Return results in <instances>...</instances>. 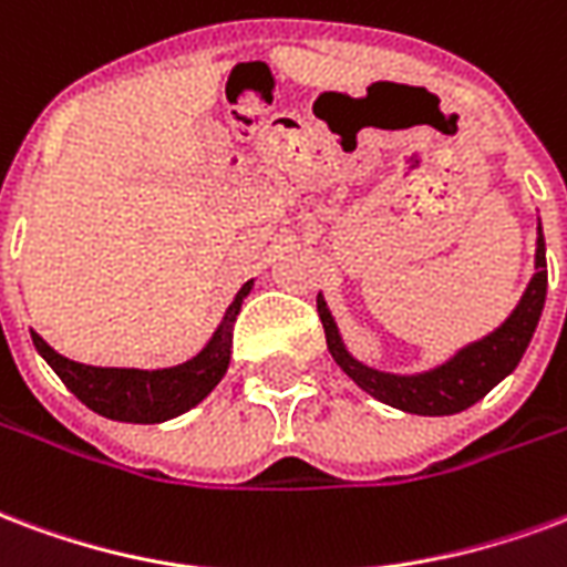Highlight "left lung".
Instances as JSON below:
<instances>
[{
    "label": "left lung",
    "mask_w": 567,
    "mask_h": 567,
    "mask_svg": "<svg viewBox=\"0 0 567 567\" xmlns=\"http://www.w3.org/2000/svg\"><path fill=\"white\" fill-rule=\"evenodd\" d=\"M547 297V255H544V234L538 221V249H535V276H532L526 295L519 297L517 309L507 316L502 327H496L489 337L477 339L454 358L430 372L417 375H393V372H379L348 354L346 342L339 337L337 321L327 309L324 297H318V316L324 324V337L330 354L337 360L348 379L358 388H363L369 396H375L384 405H393L400 412L426 414V417H442V414H456L484 400L498 381L517 369L523 351L529 348V339L538 327L540 309Z\"/></svg>",
    "instance_id": "1"
}]
</instances>
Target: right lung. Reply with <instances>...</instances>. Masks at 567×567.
Listing matches in <instances>:
<instances>
[{
  "instance_id": "1",
  "label": "right lung",
  "mask_w": 567,
  "mask_h": 567,
  "mask_svg": "<svg viewBox=\"0 0 567 567\" xmlns=\"http://www.w3.org/2000/svg\"><path fill=\"white\" fill-rule=\"evenodd\" d=\"M251 291L246 282L228 306L219 330L213 333L207 348L198 358L186 360L171 369H113V367H86L78 360L62 358L60 351L32 333L38 354L48 360L50 369L62 379V384L78 400L102 417L123 423H162L188 412L198 405L209 390L216 388L221 375L228 372L230 346H234V321L240 316L243 297Z\"/></svg>"
}]
</instances>
